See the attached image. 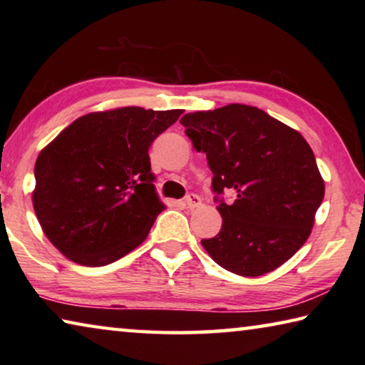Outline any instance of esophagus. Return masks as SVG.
Returning <instances> with one entry per match:
<instances>
[{"mask_svg": "<svg viewBox=\"0 0 365 365\" xmlns=\"http://www.w3.org/2000/svg\"><path fill=\"white\" fill-rule=\"evenodd\" d=\"M185 206H187L188 209H195V207H197V206H201L200 196L188 195L187 197H185Z\"/></svg>", "mask_w": 365, "mask_h": 365, "instance_id": "34e87169", "label": "esophagus"}]
</instances>
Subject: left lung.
<instances>
[{
	"label": "left lung",
	"instance_id": "8db88e82",
	"mask_svg": "<svg viewBox=\"0 0 365 365\" xmlns=\"http://www.w3.org/2000/svg\"><path fill=\"white\" fill-rule=\"evenodd\" d=\"M196 151L206 153L222 228L201 240L220 267L259 277L296 255L312 232L325 183L316 156L294 128L246 104H227L182 117Z\"/></svg>",
	"mask_w": 365,
	"mask_h": 365
}]
</instances>
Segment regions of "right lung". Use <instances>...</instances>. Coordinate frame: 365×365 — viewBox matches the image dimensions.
Listing matches in <instances>:
<instances>
[{"label": "right lung", "mask_w": 365, "mask_h": 365, "mask_svg": "<svg viewBox=\"0 0 365 365\" xmlns=\"http://www.w3.org/2000/svg\"><path fill=\"white\" fill-rule=\"evenodd\" d=\"M182 113L138 106L90 113L43 148L32 202L54 248L80 265L101 267L145 242L164 211L148 150Z\"/></svg>", "instance_id": "add662e5"}]
</instances>
